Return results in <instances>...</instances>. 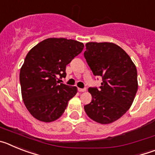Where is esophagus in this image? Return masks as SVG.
I'll list each match as a JSON object with an SVG mask.
<instances>
[{
    "mask_svg": "<svg viewBox=\"0 0 155 155\" xmlns=\"http://www.w3.org/2000/svg\"><path fill=\"white\" fill-rule=\"evenodd\" d=\"M78 91H80V92H84V91H86L85 88H78Z\"/></svg>",
    "mask_w": 155,
    "mask_h": 155,
    "instance_id": "1",
    "label": "esophagus"
}]
</instances>
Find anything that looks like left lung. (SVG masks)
Returning <instances> with one entry per match:
<instances>
[{"mask_svg":"<svg viewBox=\"0 0 155 155\" xmlns=\"http://www.w3.org/2000/svg\"><path fill=\"white\" fill-rule=\"evenodd\" d=\"M84 58L94 76L102 77L98 88L89 87L92 100L84 106L89 118L101 124L119 120L130 109L138 88L132 60L113 42H87Z\"/></svg>","mask_w":155,"mask_h":155,"instance_id":"1","label":"left lung"}]
</instances>
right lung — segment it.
<instances>
[{
    "label": "right lung",
    "mask_w": 155,
    "mask_h": 155,
    "mask_svg": "<svg viewBox=\"0 0 155 155\" xmlns=\"http://www.w3.org/2000/svg\"><path fill=\"white\" fill-rule=\"evenodd\" d=\"M84 49L73 39L50 38L28 53L20 70L19 80L25 105L39 121L53 122L64 113L76 87L60 83L66 77V66Z\"/></svg>",
    "instance_id": "1"
}]
</instances>
